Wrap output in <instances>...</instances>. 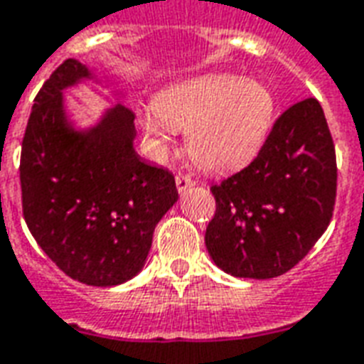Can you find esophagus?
<instances>
[{
    "label": "esophagus",
    "instance_id": "esophagus-1",
    "mask_svg": "<svg viewBox=\"0 0 364 364\" xmlns=\"http://www.w3.org/2000/svg\"><path fill=\"white\" fill-rule=\"evenodd\" d=\"M196 184L190 176H186V174H178L176 176V188H178V192H186L188 188H192Z\"/></svg>",
    "mask_w": 364,
    "mask_h": 364
}]
</instances>
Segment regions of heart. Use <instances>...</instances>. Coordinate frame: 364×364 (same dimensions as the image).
Listing matches in <instances>:
<instances>
[{
    "label": "heart",
    "instance_id": "1",
    "mask_svg": "<svg viewBox=\"0 0 364 364\" xmlns=\"http://www.w3.org/2000/svg\"><path fill=\"white\" fill-rule=\"evenodd\" d=\"M277 102L258 79L208 73L164 87L137 112L149 147L163 155L176 132H186L193 163L211 172L232 171L252 161L266 143Z\"/></svg>",
    "mask_w": 364,
    "mask_h": 364
}]
</instances>
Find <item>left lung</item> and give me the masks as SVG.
I'll return each mask as SVG.
<instances>
[{"label": "left lung", "instance_id": "obj_1", "mask_svg": "<svg viewBox=\"0 0 364 364\" xmlns=\"http://www.w3.org/2000/svg\"><path fill=\"white\" fill-rule=\"evenodd\" d=\"M336 149L316 98L275 122L244 171L211 186L215 217L205 246L215 266L244 279H272L301 262L330 225Z\"/></svg>", "mask_w": 364, "mask_h": 364}]
</instances>
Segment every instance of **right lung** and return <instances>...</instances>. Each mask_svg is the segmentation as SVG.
<instances>
[{
  "label": "right lung",
  "mask_w": 364,
  "mask_h": 364,
  "mask_svg": "<svg viewBox=\"0 0 364 364\" xmlns=\"http://www.w3.org/2000/svg\"><path fill=\"white\" fill-rule=\"evenodd\" d=\"M83 81L110 87L81 62L65 60L36 95L18 168L23 215L65 275L114 287L143 269L156 223L178 201V190L172 172L137 155L129 108L118 102L92 126H77L63 91Z\"/></svg>",
  "instance_id": "add662e5"
}]
</instances>
